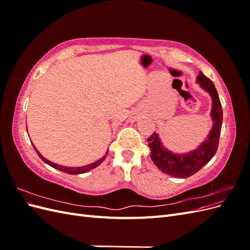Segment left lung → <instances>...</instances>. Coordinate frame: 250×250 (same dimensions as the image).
I'll return each mask as SVG.
<instances>
[{
  "mask_svg": "<svg viewBox=\"0 0 250 250\" xmlns=\"http://www.w3.org/2000/svg\"><path fill=\"white\" fill-rule=\"evenodd\" d=\"M200 87L208 92L211 98L210 118L213 126L206 141L187 153H174L164 146V144L156 132L148 138V146L151 150L150 157L156 167L162 172L176 178H187L197 173L204 167L217 152L219 139L223 121V111L220 99L213 81L208 78L202 72L196 79Z\"/></svg>",
  "mask_w": 250,
  "mask_h": 250,
  "instance_id": "1",
  "label": "left lung"
}]
</instances>
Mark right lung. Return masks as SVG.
I'll return each mask as SVG.
<instances>
[{"instance_id":"1","label":"right lung","mask_w":250,"mask_h":250,"mask_svg":"<svg viewBox=\"0 0 250 250\" xmlns=\"http://www.w3.org/2000/svg\"><path fill=\"white\" fill-rule=\"evenodd\" d=\"M33 147H34V149H35V151H36L37 155H39V156L41 157V160H42V162L48 164L49 166H51V167H53L54 169H57V170H59V171H62V172L67 173V174H72V175H77V174L85 173V172H88V171H90V170H93V169L97 168L98 166H100V165L103 163V161L105 160V158H106V156H107V154H108V150H107V152L105 153V155L102 156V157L100 158V160H98L97 162L92 163V164H89V165H86V166H82V167H66V166H62V165H58V164L50 162L49 160H47V158H44V157L39 152V151H37V149L35 148L34 145H33Z\"/></svg>"}]
</instances>
